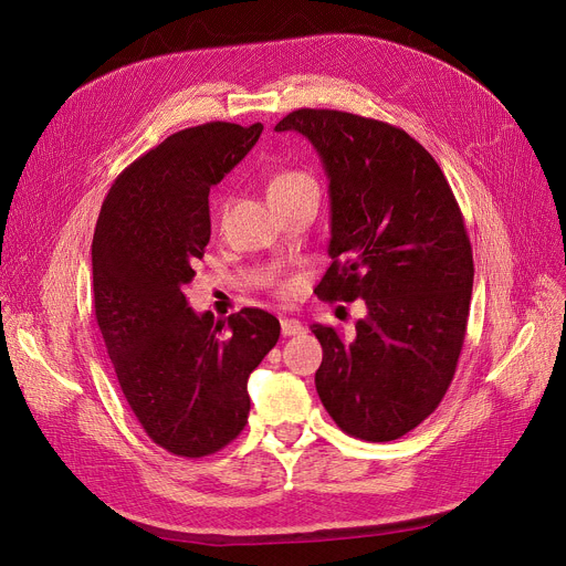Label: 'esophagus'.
Segmentation results:
<instances>
[{"label":"esophagus","mask_w":566,"mask_h":566,"mask_svg":"<svg viewBox=\"0 0 566 566\" xmlns=\"http://www.w3.org/2000/svg\"><path fill=\"white\" fill-rule=\"evenodd\" d=\"M280 325H282V335L284 337H295V335H303L305 333V325L301 321H295V318H282Z\"/></svg>","instance_id":"1"}]
</instances>
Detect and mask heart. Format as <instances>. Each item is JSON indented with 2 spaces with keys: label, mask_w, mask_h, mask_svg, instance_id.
<instances>
[{
  "label": "heart",
  "mask_w": 566,
  "mask_h": 566,
  "mask_svg": "<svg viewBox=\"0 0 566 566\" xmlns=\"http://www.w3.org/2000/svg\"><path fill=\"white\" fill-rule=\"evenodd\" d=\"M316 188V181L307 174V171H298V169H284L273 174L271 181H268V199L275 201L289 195H295L301 190H310Z\"/></svg>",
  "instance_id": "1"
}]
</instances>
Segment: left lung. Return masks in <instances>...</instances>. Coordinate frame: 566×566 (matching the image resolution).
<instances>
[{
	"label": "left lung",
	"mask_w": 566,
	"mask_h": 566,
	"mask_svg": "<svg viewBox=\"0 0 566 566\" xmlns=\"http://www.w3.org/2000/svg\"><path fill=\"white\" fill-rule=\"evenodd\" d=\"M312 142L328 174L333 259L316 295L363 298L367 316L323 346L316 392L342 431L397 440L438 408L457 371L472 295V248L438 163L401 128L337 109L275 126Z\"/></svg>",
	"instance_id": "left-lung-1"
}]
</instances>
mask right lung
<instances>
[{
    "instance_id": "1",
    "label": "right lung",
    "mask_w": 566,
    "mask_h": 566,
    "mask_svg": "<svg viewBox=\"0 0 566 566\" xmlns=\"http://www.w3.org/2000/svg\"><path fill=\"white\" fill-rule=\"evenodd\" d=\"M263 126L213 122L169 135L109 188L92 243L94 307L122 392L163 450L216 454L248 424V378L280 339L256 307L197 314L186 289L211 241L208 192Z\"/></svg>"
}]
</instances>
